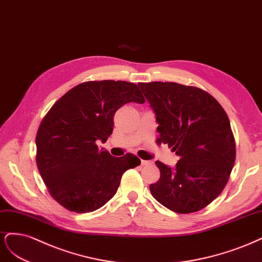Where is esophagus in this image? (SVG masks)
<instances>
[{
	"label": "esophagus",
	"mask_w": 262,
	"mask_h": 262,
	"mask_svg": "<svg viewBox=\"0 0 262 262\" xmlns=\"http://www.w3.org/2000/svg\"><path fill=\"white\" fill-rule=\"evenodd\" d=\"M151 164L150 161H147V160H141V165H149Z\"/></svg>",
	"instance_id": "obj_1"
}]
</instances>
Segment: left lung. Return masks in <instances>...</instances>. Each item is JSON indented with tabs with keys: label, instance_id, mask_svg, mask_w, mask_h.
Returning a JSON list of instances; mask_svg holds the SVG:
<instances>
[{
	"label": "left lung",
	"instance_id": "left-lung-1",
	"mask_svg": "<svg viewBox=\"0 0 262 262\" xmlns=\"http://www.w3.org/2000/svg\"><path fill=\"white\" fill-rule=\"evenodd\" d=\"M159 124V145L180 157L175 167L156 161L160 179L150 191L177 213H192L224 189L235 162V140L224 108L207 91L176 82H139Z\"/></svg>",
	"mask_w": 262,
	"mask_h": 262
}]
</instances>
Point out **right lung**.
Returning a JSON list of instances; mask_svg holds the SVG:
<instances>
[{"label": "right lung", "mask_w": 262, "mask_h": 262, "mask_svg": "<svg viewBox=\"0 0 262 262\" xmlns=\"http://www.w3.org/2000/svg\"><path fill=\"white\" fill-rule=\"evenodd\" d=\"M128 102H145L133 82L86 81L67 91L42 120L38 170L50 195L67 210L86 213L104 206L124 172L140 164L132 154L115 158L97 146L110 137L115 112Z\"/></svg>", "instance_id": "right-lung-1"}]
</instances>
